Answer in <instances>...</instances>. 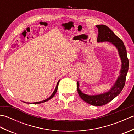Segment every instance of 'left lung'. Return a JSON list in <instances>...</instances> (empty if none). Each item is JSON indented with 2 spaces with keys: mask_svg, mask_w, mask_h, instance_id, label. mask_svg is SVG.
Masks as SVG:
<instances>
[{
  "mask_svg": "<svg viewBox=\"0 0 134 134\" xmlns=\"http://www.w3.org/2000/svg\"><path fill=\"white\" fill-rule=\"evenodd\" d=\"M98 35L97 42L108 41L117 48L121 62L120 75L112 88L108 92L97 95H88L79 89V82H77V90L79 97L87 104L94 106H102L107 104L118 96L123 90L126 82V76L129 67V61L127 56V50L123 41L119 38L109 27L104 25H96Z\"/></svg>",
  "mask_w": 134,
  "mask_h": 134,
  "instance_id": "obj_1",
  "label": "left lung"
}]
</instances>
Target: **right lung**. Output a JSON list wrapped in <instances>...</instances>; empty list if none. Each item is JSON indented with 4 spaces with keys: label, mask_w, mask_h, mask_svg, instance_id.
I'll return each mask as SVG.
<instances>
[{
    "label": "right lung",
    "mask_w": 134,
    "mask_h": 134,
    "mask_svg": "<svg viewBox=\"0 0 134 134\" xmlns=\"http://www.w3.org/2000/svg\"><path fill=\"white\" fill-rule=\"evenodd\" d=\"M59 82H60V80L58 82V83H57V85H56V88H55V90H54V92H53V93L52 94H51V96L49 97V98H47L46 99H45V100H43V101H39V102H33V103H29V102H27V103H28V104H40V103H42V102H46V101H48V100H49V99H51V98H53V97L55 95V94H56V92H57V90H58V85H59ZM25 103H26V102H25Z\"/></svg>",
    "instance_id": "1"
}]
</instances>
